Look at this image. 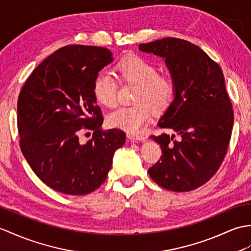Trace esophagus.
I'll return each instance as SVG.
<instances>
[{
    "instance_id": "34e87169",
    "label": "esophagus",
    "mask_w": 251,
    "mask_h": 251,
    "mask_svg": "<svg viewBox=\"0 0 251 251\" xmlns=\"http://www.w3.org/2000/svg\"><path fill=\"white\" fill-rule=\"evenodd\" d=\"M127 137L129 138L131 141L136 142V141H143V140L145 139V137L143 135H135V133H127Z\"/></svg>"
}]
</instances>
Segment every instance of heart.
<instances>
[{"mask_svg": "<svg viewBox=\"0 0 251 251\" xmlns=\"http://www.w3.org/2000/svg\"><path fill=\"white\" fill-rule=\"evenodd\" d=\"M121 78L138 84L135 102L131 107H121L107 116L109 126L127 132H139L148 123L152 114L161 113L170 107L176 87L172 80L157 75V67L138 55H130L122 60L116 66ZM93 95L98 103L104 107H114L118 101L116 85L108 74H98L92 86Z\"/></svg>", "mask_w": 251, "mask_h": 251, "instance_id": "heart-1", "label": "heart"}]
</instances>
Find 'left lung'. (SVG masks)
<instances>
[{
	"label": "left lung",
	"mask_w": 251,
	"mask_h": 251,
	"mask_svg": "<svg viewBox=\"0 0 251 251\" xmlns=\"http://www.w3.org/2000/svg\"><path fill=\"white\" fill-rule=\"evenodd\" d=\"M139 50L164 57L176 87L173 101L158 122L173 133L151 136L162 155L149 174L165 189L194 190L217 172L231 139L234 115L223 71L184 39L162 38L139 45ZM176 134L179 139H174Z\"/></svg>",
	"instance_id": "obj_1"
}]
</instances>
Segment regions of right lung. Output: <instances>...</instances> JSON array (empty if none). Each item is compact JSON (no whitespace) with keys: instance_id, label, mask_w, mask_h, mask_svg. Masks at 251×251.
Wrapping results in <instances>:
<instances>
[{"instance_id":"add662e5","label":"right lung","mask_w":251,"mask_h":251,"mask_svg":"<svg viewBox=\"0 0 251 251\" xmlns=\"http://www.w3.org/2000/svg\"><path fill=\"white\" fill-rule=\"evenodd\" d=\"M113 61L102 47L71 45L34 69L18 98L20 149L39 179L62 194L82 196L106 180L114 152L125 143L121 129L102 130L92 86ZM93 131L86 144L78 135Z\"/></svg>"}]
</instances>
